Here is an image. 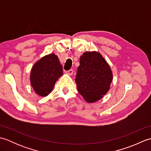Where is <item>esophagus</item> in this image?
<instances>
[{
    "label": "esophagus",
    "instance_id": "obj_1",
    "mask_svg": "<svg viewBox=\"0 0 151 151\" xmlns=\"http://www.w3.org/2000/svg\"><path fill=\"white\" fill-rule=\"evenodd\" d=\"M66 73L68 75H72L73 74V69H70L69 70H67V71H66Z\"/></svg>",
    "mask_w": 151,
    "mask_h": 151
}]
</instances>
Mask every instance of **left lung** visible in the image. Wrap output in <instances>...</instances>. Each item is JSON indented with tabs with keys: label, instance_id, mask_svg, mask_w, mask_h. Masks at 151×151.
Returning a JSON list of instances; mask_svg holds the SVG:
<instances>
[{
	"label": "left lung",
	"instance_id": "1",
	"mask_svg": "<svg viewBox=\"0 0 151 151\" xmlns=\"http://www.w3.org/2000/svg\"><path fill=\"white\" fill-rule=\"evenodd\" d=\"M112 80L110 67L100 53L85 52L81 56L75 82L79 93L86 102L93 103L103 97Z\"/></svg>",
	"mask_w": 151,
	"mask_h": 151
}]
</instances>
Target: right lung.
Instances as JSON below:
<instances>
[{"mask_svg":"<svg viewBox=\"0 0 151 151\" xmlns=\"http://www.w3.org/2000/svg\"><path fill=\"white\" fill-rule=\"evenodd\" d=\"M63 75V67L58 58L53 53L41 58L34 63L30 73V84L34 91L41 97H46Z\"/></svg>","mask_w":151,"mask_h":151,"instance_id":"1","label":"right lung"}]
</instances>
